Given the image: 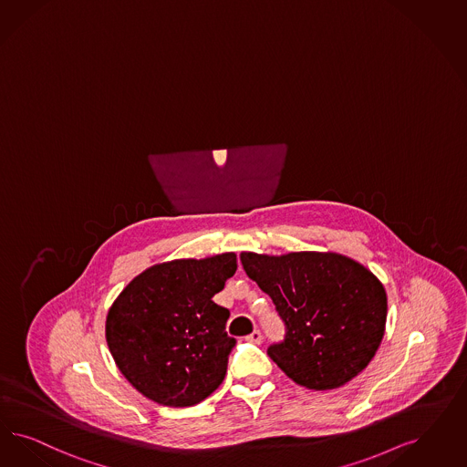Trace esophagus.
<instances>
[{
	"instance_id": "1",
	"label": "esophagus",
	"mask_w": 467,
	"mask_h": 467,
	"mask_svg": "<svg viewBox=\"0 0 467 467\" xmlns=\"http://www.w3.org/2000/svg\"><path fill=\"white\" fill-rule=\"evenodd\" d=\"M246 339H248V341H252V343H255V345H260V343H262V333L255 329L252 335H248V337H246Z\"/></svg>"
}]
</instances>
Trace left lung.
Segmentation results:
<instances>
[{
  "mask_svg": "<svg viewBox=\"0 0 467 467\" xmlns=\"http://www.w3.org/2000/svg\"><path fill=\"white\" fill-rule=\"evenodd\" d=\"M240 258L286 324V338L267 354L296 385L333 389L368 368L388 312L385 286L368 267L337 252Z\"/></svg>",
  "mask_w": 467,
  "mask_h": 467,
  "instance_id": "left-lung-1",
  "label": "left lung"
}]
</instances>
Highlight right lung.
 <instances>
[{
    "label": "right lung",
    "instance_id": "1",
    "mask_svg": "<svg viewBox=\"0 0 467 467\" xmlns=\"http://www.w3.org/2000/svg\"><path fill=\"white\" fill-rule=\"evenodd\" d=\"M238 269L236 254L176 258L138 274L105 322L113 360L141 395L165 407H192L224 381L229 310L212 296Z\"/></svg>",
    "mask_w": 467,
    "mask_h": 467
}]
</instances>
